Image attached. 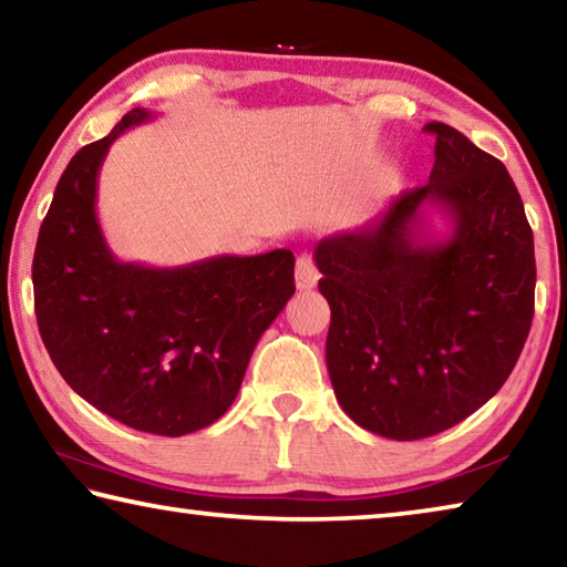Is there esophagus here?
<instances>
[{"label":"esophagus","mask_w":567,"mask_h":567,"mask_svg":"<svg viewBox=\"0 0 567 567\" xmlns=\"http://www.w3.org/2000/svg\"><path fill=\"white\" fill-rule=\"evenodd\" d=\"M318 280H320V272H318V267H315L312 257L310 255L297 257V262H295V285H297V290H312V287L318 285Z\"/></svg>","instance_id":"1"}]
</instances>
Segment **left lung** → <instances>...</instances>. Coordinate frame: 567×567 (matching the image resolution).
<instances>
[{
  "instance_id": "1",
  "label": "left lung",
  "mask_w": 567,
  "mask_h": 567,
  "mask_svg": "<svg viewBox=\"0 0 567 567\" xmlns=\"http://www.w3.org/2000/svg\"><path fill=\"white\" fill-rule=\"evenodd\" d=\"M425 130L437 137L427 185L315 247L334 398L390 440L437 435L483 408L533 322V229L513 177L450 124ZM430 212L449 223L445 236Z\"/></svg>"
}]
</instances>
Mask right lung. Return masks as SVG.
Listing matches in <instances>:
<instances>
[{
	"instance_id": "right-lung-1",
	"label": "right lung",
	"mask_w": 567,
	"mask_h": 567,
	"mask_svg": "<svg viewBox=\"0 0 567 567\" xmlns=\"http://www.w3.org/2000/svg\"><path fill=\"white\" fill-rule=\"evenodd\" d=\"M152 117L134 107L62 172L37 237L34 312L76 395L122 425L179 437L235 402L257 340L295 295V257L272 249L182 267L117 260L97 219L100 167L120 134Z\"/></svg>"
}]
</instances>
